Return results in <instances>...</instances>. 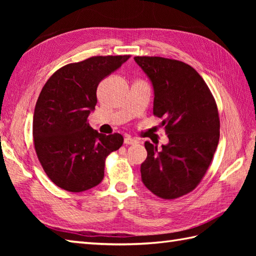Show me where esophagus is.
<instances>
[{"mask_svg":"<svg viewBox=\"0 0 256 256\" xmlns=\"http://www.w3.org/2000/svg\"><path fill=\"white\" fill-rule=\"evenodd\" d=\"M138 140L136 138H132L130 136H126L124 138V144H126V145H133V144H138Z\"/></svg>","mask_w":256,"mask_h":256,"instance_id":"1","label":"esophagus"}]
</instances>
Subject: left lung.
Listing matches in <instances>:
<instances>
[{
    "mask_svg": "<svg viewBox=\"0 0 256 256\" xmlns=\"http://www.w3.org/2000/svg\"><path fill=\"white\" fill-rule=\"evenodd\" d=\"M154 90L153 112L162 118L168 143L157 150L145 142L148 157L140 177L162 199L192 192L208 170L220 138L218 108L208 86L182 62L162 57H134Z\"/></svg>",
    "mask_w": 256,
    "mask_h": 256,
    "instance_id": "left-lung-1",
    "label": "left lung"
}]
</instances>
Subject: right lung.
Instances as JSON below:
<instances>
[{"label":"right lung","mask_w":256,"mask_h":256,"mask_svg":"<svg viewBox=\"0 0 256 256\" xmlns=\"http://www.w3.org/2000/svg\"><path fill=\"white\" fill-rule=\"evenodd\" d=\"M130 56H96L69 64L54 74L36 102L32 136L38 160L50 180L80 192L104 177L106 157L123 144L118 133L101 134L88 116L96 104V88Z\"/></svg>","instance_id":"right-lung-1"}]
</instances>
